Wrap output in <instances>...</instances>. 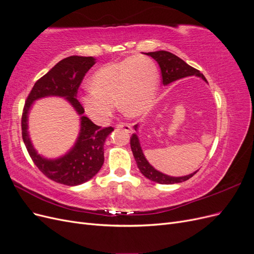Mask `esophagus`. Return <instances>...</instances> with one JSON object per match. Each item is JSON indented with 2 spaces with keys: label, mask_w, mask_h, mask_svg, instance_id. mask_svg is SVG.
<instances>
[{
  "label": "esophagus",
  "mask_w": 254,
  "mask_h": 254,
  "mask_svg": "<svg viewBox=\"0 0 254 254\" xmlns=\"http://www.w3.org/2000/svg\"><path fill=\"white\" fill-rule=\"evenodd\" d=\"M117 128L124 129V130H126V131H128V132H131L132 131V127L130 126V125H128V124H118Z\"/></svg>",
  "instance_id": "esophagus-1"
}]
</instances>
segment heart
Segmentation results:
<instances>
[{
  "instance_id": "1",
  "label": "heart",
  "mask_w": 254,
  "mask_h": 254,
  "mask_svg": "<svg viewBox=\"0 0 254 254\" xmlns=\"http://www.w3.org/2000/svg\"><path fill=\"white\" fill-rule=\"evenodd\" d=\"M92 86L79 97L82 108L98 124L110 120L118 105L130 118L147 113L159 88L158 67L150 57L135 55L104 64L92 76Z\"/></svg>"
}]
</instances>
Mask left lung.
Listing matches in <instances>:
<instances>
[{
    "label": "left lung",
    "instance_id": "1",
    "mask_svg": "<svg viewBox=\"0 0 254 254\" xmlns=\"http://www.w3.org/2000/svg\"><path fill=\"white\" fill-rule=\"evenodd\" d=\"M145 54L155 59L158 63L161 68L162 82L164 86H167V84H170L173 81L188 77V76H193V75L198 76V77L202 78L205 82H207L205 77L200 72L196 70V68H194L193 66L189 65L186 61H183L181 58L174 55V54L170 52L156 51V52H149ZM137 129H139V124L134 125L135 131H137ZM130 146H131L133 157L140 172L146 177V178L151 181H155L160 184L180 183V182L189 180L198 172L196 171L193 174H190L188 176H183V177H172V176L165 175L163 173L157 171L155 167L149 164L147 159H146L144 156L141 144H140V140L139 137H137L136 133H133L131 135V139H130Z\"/></svg>",
    "mask_w": 254,
    "mask_h": 254
}]
</instances>
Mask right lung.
Segmentation results:
<instances>
[{"instance_id": "1", "label": "right lung", "mask_w": 254, "mask_h": 254, "mask_svg": "<svg viewBox=\"0 0 254 254\" xmlns=\"http://www.w3.org/2000/svg\"><path fill=\"white\" fill-rule=\"evenodd\" d=\"M96 63L94 57L70 56L54 65L44 76L37 80L25 102L22 114V137L30 158L42 174L51 180L79 186L99 172L104 164V145L112 127L101 128L84 117V109L77 99V92L84 75ZM58 96L70 102L81 118L79 137L73 147L65 155L57 159H48L34 149L28 133V113L38 99Z\"/></svg>"}]
</instances>
